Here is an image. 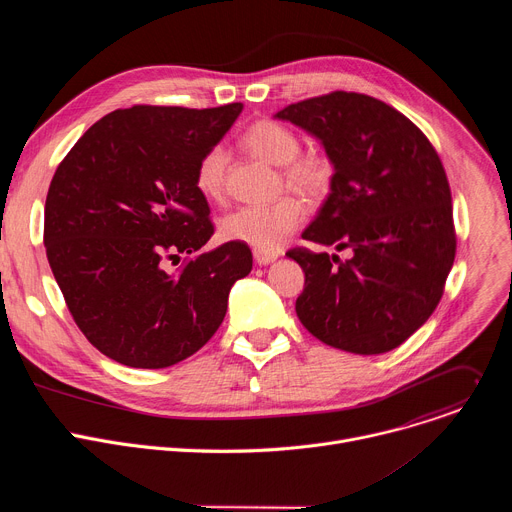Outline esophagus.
<instances>
[{"label": "esophagus", "instance_id": "1", "mask_svg": "<svg viewBox=\"0 0 512 512\" xmlns=\"http://www.w3.org/2000/svg\"><path fill=\"white\" fill-rule=\"evenodd\" d=\"M253 257H255V263H257V265H269V263H273V261L277 259V253H263V251H255V253H253Z\"/></svg>", "mask_w": 512, "mask_h": 512}]
</instances>
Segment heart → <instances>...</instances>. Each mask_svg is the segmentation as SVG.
I'll list each match as a JSON object with an SVG mask.
<instances>
[{
    "instance_id": "heart-1",
    "label": "heart",
    "mask_w": 512,
    "mask_h": 512,
    "mask_svg": "<svg viewBox=\"0 0 512 512\" xmlns=\"http://www.w3.org/2000/svg\"><path fill=\"white\" fill-rule=\"evenodd\" d=\"M243 148L255 158L277 166L283 184L308 198H322L334 182V164L322 154H300L298 135L271 119L255 121L243 133ZM229 156L221 145L206 150L196 166V188L206 198H221L227 186ZM306 216L302 200L283 196L269 204L241 206L221 221V237L273 253L294 233Z\"/></svg>"
}]
</instances>
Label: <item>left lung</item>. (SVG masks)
Here are the masks:
<instances>
[{"mask_svg":"<svg viewBox=\"0 0 512 512\" xmlns=\"http://www.w3.org/2000/svg\"><path fill=\"white\" fill-rule=\"evenodd\" d=\"M318 137L334 182L302 239L352 257L296 247L306 283L300 322L328 346L383 354L433 314L456 257L452 192L423 131L391 105L334 91L281 109Z\"/></svg>","mask_w":512,"mask_h":512,"instance_id":"1","label":"left lung"}]
</instances>
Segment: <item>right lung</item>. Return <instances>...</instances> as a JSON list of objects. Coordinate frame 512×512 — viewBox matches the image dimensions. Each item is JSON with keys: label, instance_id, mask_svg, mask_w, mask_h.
Listing matches in <instances>:
<instances>
[{"label": "right lung", "instance_id": "add662e5", "mask_svg": "<svg viewBox=\"0 0 512 512\" xmlns=\"http://www.w3.org/2000/svg\"><path fill=\"white\" fill-rule=\"evenodd\" d=\"M241 111L117 109L54 172L44 206L50 269L87 340L125 367L166 369L200 350L253 267L245 243L202 251L214 225L194 180ZM182 252L191 257L170 272Z\"/></svg>", "mask_w": 512, "mask_h": 512}]
</instances>
